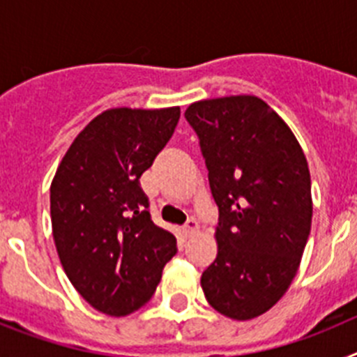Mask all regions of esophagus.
Masks as SVG:
<instances>
[{"instance_id": "obj_1", "label": "esophagus", "mask_w": 357, "mask_h": 357, "mask_svg": "<svg viewBox=\"0 0 357 357\" xmlns=\"http://www.w3.org/2000/svg\"><path fill=\"white\" fill-rule=\"evenodd\" d=\"M198 229H200V225H198V222L195 220V218H191V220H188V223L184 225V232L188 236H195L198 232Z\"/></svg>"}]
</instances>
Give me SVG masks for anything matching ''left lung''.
Masks as SVG:
<instances>
[{"label":"left lung","instance_id":"1","mask_svg":"<svg viewBox=\"0 0 357 357\" xmlns=\"http://www.w3.org/2000/svg\"><path fill=\"white\" fill-rule=\"evenodd\" d=\"M185 119L220 211L202 289L223 317L252 320L284 296L301 266L313 218L307 160L288 123L254 94L200 100Z\"/></svg>","mask_w":357,"mask_h":357}]
</instances>
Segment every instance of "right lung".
<instances>
[{"mask_svg": "<svg viewBox=\"0 0 357 357\" xmlns=\"http://www.w3.org/2000/svg\"><path fill=\"white\" fill-rule=\"evenodd\" d=\"M181 107H116L91 119L62 157L50 188L56 254L96 311L143 307L176 254L172 232L151 222L139 178L164 148Z\"/></svg>", "mask_w": 357, "mask_h": 357, "instance_id": "right-lung-1", "label": "right lung"}]
</instances>
